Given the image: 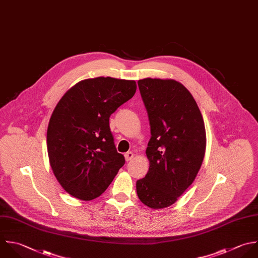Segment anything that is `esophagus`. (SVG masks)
I'll return each mask as SVG.
<instances>
[{
    "label": "esophagus",
    "instance_id": "1",
    "mask_svg": "<svg viewBox=\"0 0 258 258\" xmlns=\"http://www.w3.org/2000/svg\"><path fill=\"white\" fill-rule=\"evenodd\" d=\"M124 156H125L126 161H130V160H132V158L134 157V153L131 152V151H129V152H126V153L124 154Z\"/></svg>",
    "mask_w": 258,
    "mask_h": 258
}]
</instances>
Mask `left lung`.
Segmentation results:
<instances>
[{"mask_svg": "<svg viewBox=\"0 0 258 258\" xmlns=\"http://www.w3.org/2000/svg\"><path fill=\"white\" fill-rule=\"evenodd\" d=\"M138 87L151 138L149 169L136 181V190L145 206L158 210L174 204L195 180L205 156L206 129L194 97L179 82L147 78Z\"/></svg>", "mask_w": 258, "mask_h": 258, "instance_id": "obj_1", "label": "left lung"}]
</instances>
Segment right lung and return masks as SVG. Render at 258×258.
Masks as SVG:
<instances>
[{
    "label": "right lung",
    "instance_id": "1",
    "mask_svg": "<svg viewBox=\"0 0 258 258\" xmlns=\"http://www.w3.org/2000/svg\"><path fill=\"white\" fill-rule=\"evenodd\" d=\"M136 88L130 80L87 79L57 103L47 128V151L56 179L71 196L82 201L100 197L124 165L109 118Z\"/></svg>",
    "mask_w": 258,
    "mask_h": 258
}]
</instances>
